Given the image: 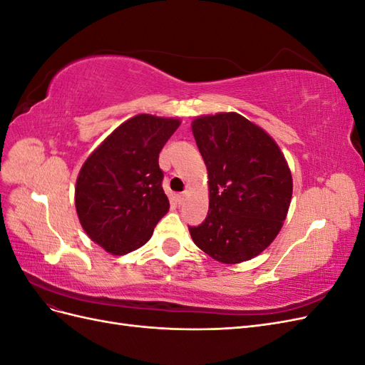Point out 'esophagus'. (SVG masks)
<instances>
[{
	"label": "esophagus",
	"mask_w": 365,
	"mask_h": 365,
	"mask_svg": "<svg viewBox=\"0 0 365 365\" xmlns=\"http://www.w3.org/2000/svg\"><path fill=\"white\" fill-rule=\"evenodd\" d=\"M187 196H189V193H187V192L180 193V195H178V202H180V204H182V202L187 200Z\"/></svg>",
	"instance_id": "1"
}]
</instances>
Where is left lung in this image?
Listing matches in <instances>:
<instances>
[{"label":"left lung","mask_w":365,"mask_h":365,"mask_svg":"<svg viewBox=\"0 0 365 365\" xmlns=\"http://www.w3.org/2000/svg\"><path fill=\"white\" fill-rule=\"evenodd\" d=\"M192 130L208 172V215L189 227L195 244L222 263L256 257L279 235L292 176L267 132L237 113L202 115Z\"/></svg>","instance_id":"left-lung-1"}]
</instances>
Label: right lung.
Segmentation results:
<instances>
[{"label":"right lung","mask_w":365,"mask_h":365,"mask_svg":"<svg viewBox=\"0 0 365 365\" xmlns=\"http://www.w3.org/2000/svg\"><path fill=\"white\" fill-rule=\"evenodd\" d=\"M178 118L140 114L120 125L83 163L76 210L85 233L108 252L145 245L169 212L158 155Z\"/></svg>","instance_id":"add662e5"}]
</instances>
